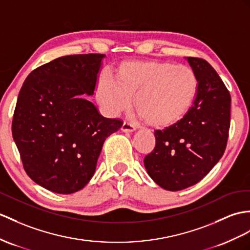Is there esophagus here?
<instances>
[{
	"instance_id": "1",
	"label": "esophagus",
	"mask_w": 250,
	"mask_h": 250,
	"mask_svg": "<svg viewBox=\"0 0 250 250\" xmlns=\"http://www.w3.org/2000/svg\"><path fill=\"white\" fill-rule=\"evenodd\" d=\"M122 130H123L124 132H132L136 130V126H133L132 124H129V123H126V122H124L123 125H122Z\"/></svg>"
}]
</instances>
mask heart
Segmentation results:
<instances>
[{
  "instance_id": "1",
  "label": "heart",
  "mask_w": 250,
  "mask_h": 250,
  "mask_svg": "<svg viewBox=\"0 0 250 250\" xmlns=\"http://www.w3.org/2000/svg\"><path fill=\"white\" fill-rule=\"evenodd\" d=\"M198 91L196 73L186 64L160 60L126 62L115 71V79L103 76L95 96L109 115L127 111L135 97L139 117L156 128H169L185 119Z\"/></svg>"
}]
</instances>
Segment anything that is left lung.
I'll use <instances>...</instances> for the list:
<instances>
[{"label": "left lung", "instance_id": "obj_1", "mask_svg": "<svg viewBox=\"0 0 250 250\" xmlns=\"http://www.w3.org/2000/svg\"><path fill=\"white\" fill-rule=\"evenodd\" d=\"M187 59L198 79L195 101L180 123L155 131V148L144 158L150 178L168 191L195 185L211 171L230 128L231 97L221 77L205 59Z\"/></svg>", "mask_w": 250, "mask_h": 250}]
</instances>
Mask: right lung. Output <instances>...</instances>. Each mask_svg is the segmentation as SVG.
Masks as SVG:
<instances>
[{"label":"right lung","mask_w":250,"mask_h":250,"mask_svg":"<svg viewBox=\"0 0 250 250\" xmlns=\"http://www.w3.org/2000/svg\"><path fill=\"white\" fill-rule=\"evenodd\" d=\"M104 54L70 55L35 69L24 82L13 119L23 167L36 184L58 194L86 186L107 137L123 122L107 119L93 103Z\"/></svg>","instance_id":"add662e5"}]
</instances>
